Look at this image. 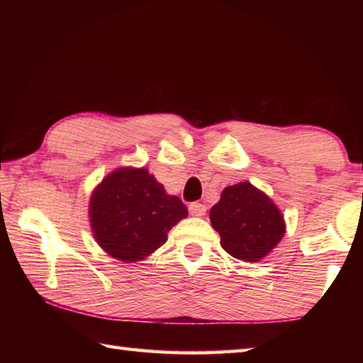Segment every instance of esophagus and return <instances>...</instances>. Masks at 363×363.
Returning <instances> with one entry per match:
<instances>
[{"label": "esophagus", "mask_w": 363, "mask_h": 363, "mask_svg": "<svg viewBox=\"0 0 363 363\" xmlns=\"http://www.w3.org/2000/svg\"><path fill=\"white\" fill-rule=\"evenodd\" d=\"M189 212L194 215V217H203V215H206V206L201 203H190Z\"/></svg>", "instance_id": "esophagus-1"}]
</instances>
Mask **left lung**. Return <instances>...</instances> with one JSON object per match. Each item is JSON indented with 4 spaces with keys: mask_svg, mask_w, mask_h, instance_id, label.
I'll return each instance as SVG.
<instances>
[{
    "mask_svg": "<svg viewBox=\"0 0 363 363\" xmlns=\"http://www.w3.org/2000/svg\"><path fill=\"white\" fill-rule=\"evenodd\" d=\"M209 217L221 237V248L243 262L262 260L285 234L284 215L251 182H238L223 190Z\"/></svg>",
    "mask_w": 363,
    "mask_h": 363,
    "instance_id": "left-lung-1",
    "label": "left lung"
}]
</instances>
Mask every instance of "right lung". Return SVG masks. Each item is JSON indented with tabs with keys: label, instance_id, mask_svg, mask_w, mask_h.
I'll use <instances>...</instances> for the list:
<instances>
[{
	"label": "right lung",
	"instance_id": "add662e5",
	"mask_svg": "<svg viewBox=\"0 0 363 363\" xmlns=\"http://www.w3.org/2000/svg\"><path fill=\"white\" fill-rule=\"evenodd\" d=\"M89 217L96 243L121 262H138L160 248L187 207L145 168L121 167L90 196Z\"/></svg>",
	"mask_w": 363,
	"mask_h": 363
}]
</instances>
